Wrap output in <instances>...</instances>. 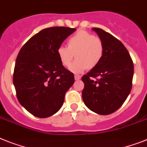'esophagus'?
<instances>
[{
  "instance_id": "esophagus-1",
  "label": "esophagus",
  "mask_w": 147,
  "mask_h": 147,
  "mask_svg": "<svg viewBox=\"0 0 147 147\" xmlns=\"http://www.w3.org/2000/svg\"><path fill=\"white\" fill-rule=\"evenodd\" d=\"M81 75H75V80H77V81H78V80H80V79H81Z\"/></svg>"
}]
</instances>
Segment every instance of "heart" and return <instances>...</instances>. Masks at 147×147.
I'll list each match as a JSON object with an SVG mask.
<instances>
[{"mask_svg": "<svg viewBox=\"0 0 147 147\" xmlns=\"http://www.w3.org/2000/svg\"><path fill=\"white\" fill-rule=\"evenodd\" d=\"M104 42L100 38L81 30L67 40V47H58L57 55L61 63L69 67L75 54L77 59L70 67V70L74 73H81L86 69L98 66L104 57Z\"/></svg>", "mask_w": 147, "mask_h": 147, "instance_id": "heart-1", "label": "heart"}]
</instances>
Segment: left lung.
I'll use <instances>...</instances> for the list:
<instances>
[{
  "label": "left lung",
  "instance_id": "obj_1",
  "mask_svg": "<svg viewBox=\"0 0 147 147\" xmlns=\"http://www.w3.org/2000/svg\"><path fill=\"white\" fill-rule=\"evenodd\" d=\"M92 30L104 42L105 50L100 63L82 77V98L90 110L106 115L118 110L129 95L134 65L119 40L100 28Z\"/></svg>",
  "mask_w": 147,
  "mask_h": 147
}]
</instances>
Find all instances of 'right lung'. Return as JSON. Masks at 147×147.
Returning a JSON list of instances; mask_svg holds the SVG:
<instances>
[{
	"label": "right lung",
	"instance_id": "1",
	"mask_svg": "<svg viewBox=\"0 0 147 147\" xmlns=\"http://www.w3.org/2000/svg\"><path fill=\"white\" fill-rule=\"evenodd\" d=\"M76 29L55 26L42 29L22 47L15 61L13 84L18 100L38 118L55 114L75 82L61 63L57 49Z\"/></svg>",
	"mask_w": 147,
	"mask_h": 147
}]
</instances>
